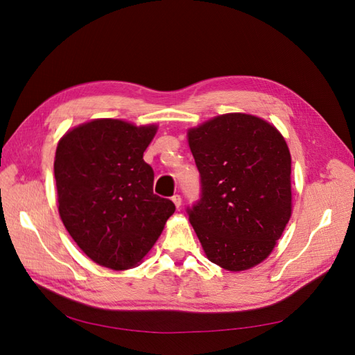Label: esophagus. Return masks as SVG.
Here are the masks:
<instances>
[{"label": "esophagus", "mask_w": 355, "mask_h": 355, "mask_svg": "<svg viewBox=\"0 0 355 355\" xmlns=\"http://www.w3.org/2000/svg\"><path fill=\"white\" fill-rule=\"evenodd\" d=\"M171 201H173V202H175V206L179 209V207H180V204H182V197H180L179 194H176V196L171 197Z\"/></svg>", "instance_id": "1"}]
</instances>
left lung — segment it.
Wrapping results in <instances>:
<instances>
[{
    "label": "left lung",
    "mask_w": 355,
    "mask_h": 355,
    "mask_svg": "<svg viewBox=\"0 0 355 355\" xmlns=\"http://www.w3.org/2000/svg\"><path fill=\"white\" fill-rule=\"evenodd\" d=\"M200 200L187 207L209 259L228 271L262 262L292 214V158L274 125L225 114L188 132Z\"/></svg>",
    "instance_id": "8db88e82"
}]
</instances>
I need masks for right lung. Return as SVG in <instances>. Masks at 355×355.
Returning <instances> with one entry per match:
<instances>
[{
	"mask_svg": "<svg viewBox=\"0 0 355 355\" xmlns=\"http://www.w3.org/2000/svg\"><path fill=\"white\" fill-rule=\"evenodd\" d=\"M155 132L106 118L75 127L56 149L62 222L92 261L115 271L141 262L176 210L154 194V170L144 161Z\"/></svg>",
	"mask_w": 355,
	"mask_h": 355,
	"instance_id": "1",
	"label": "right lung"
}]
</instances>
